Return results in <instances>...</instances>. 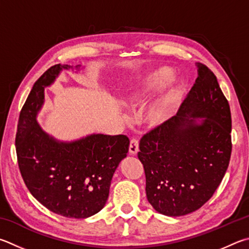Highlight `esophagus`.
<instances>
[{"label":"esophagus","mask_w":249,"mask_h":249,"mask_svg":"<svg viewBox=\"0 0 249 249\" xmlns=\"http://www.w3.org/2000/svg\"><path fill=\"white\" fill-rule=\"evenodd\" d=\"M139 151V144H138V140L133 138L130 140V143H129V153L132 156L137 155Z\"/></svg>","instance_id":"esophagus-1"}]
</instances>
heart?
<instances>
[{"label": "heart", "mask_w": 249, "mask_h": 249, "mask_svg": "<svg viewBox=\"0 0 249 249\" xmlns=\"http://www.w3.org/2000/svg\"><path fill=\"white\" fill-rule=\"evenodd\" d=\"M174 71L169 67L161 66L140 75L133 85L125 90L122 97L123 105L128 107H138L143 106L153 94L159 91L173 78ZM184 90L182 80H175L166 91L149 107L147 111V124L151 127H159L168 122L173 115L174 105L179 94Z\"/></svg>", "instance_id": "obj_1"}]
</instances>
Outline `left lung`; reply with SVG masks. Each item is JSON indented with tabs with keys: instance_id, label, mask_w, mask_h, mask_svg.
Segmentation results:
<instances>
[{
	"instance_id": "8db88e82",
	"label": "left lung",
	"mask_w": 249,
	"mask_h": 249,
	"mask_svg": "<svg viewBox=\"0 0 249 249\" xmlns=\"http://www.w3.org/2000/svg\"><path fill=\"white\" fill-rule=\"evenodd\" d=\"M198 78L178 114L140 140L147 199L168 216L185 215L210 199L231 158L230 106L215 75L197 63Z\"/></svg>"
}]
</instances>
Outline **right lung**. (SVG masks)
<instances>
[{
  "label": "right lung",
  "mask_w": 249,
  "mask_h": 249,
  "mask_svg": "<svg viewBox=\"0 0 249 249\" xmlns=\"http://www.w3.org/2000/svg\"><path fill=\"white\" fill-rule=\"evenodd\" d=\"M83 70L81 65L56 64L36 81L20 111L15 139L18 165L31 195L54 213L75 219L89 218L105 207L113 174L129 147L125 135L60 140L39 124L44 89L63 71Z\"/></svg>",
  "instance_id": "obj_1"
}]
</instances>
